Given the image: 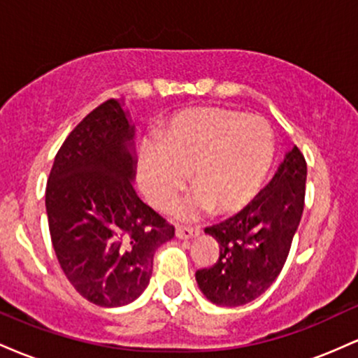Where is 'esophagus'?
Here are the masks:
<instances>
[{"mask_svg": "<svg viewBox=\"0 0 358 358\" xmlns=\"http://www.w3.org/2000/svg\"><path fill=\"white\" fill-rule=\"evenodd\" d=\"M175 234H176V237H180V239H193V237L200 236V229L199 227H183V225H178Z\"/></svg>", "mask_w": 358, "mask_h": 358, "instance_id": "obj_1", "label": "esophagus"}]
</instances>
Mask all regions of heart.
Listing matches in <instances>:
<instances>
[{"mask_svg":"<svg viewBox=\"0 0 358 358\" xmlns=\"http://www.w3.org/2000/svg\"><path fill=\"white\" fill-rule=\"evenodd\" d=\"M273 155V131L262 117L220 108L190 109L163 129L162 145L143 146L139 183L150 202L166 207L192 171L196 190L180 205V215L212 207L231 213L254 199Z\"/></svg>","mask_w":358,"mask_h":358,"instance_id":"obj_1","label":"heart"}]
</instances>
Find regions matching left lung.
<instances>
[{
  "label": "left lung",
  "instance_id": "1",
  "mask_svg": "<svg viewBox=\"0 0 358 358\" xmlns=\"http://www.w3.org/2000/svg\"><path fill=\"white\" fill-rule=\"evenodd\" d=\"M305 185V156L294 146L248 207L205 229L220 245L215 264L195 273L205 298L220 306H242L273 285L301 220Z\"/></svg>",
  "mask_w": 358,
  "mask_h": 358
}]
</instances>
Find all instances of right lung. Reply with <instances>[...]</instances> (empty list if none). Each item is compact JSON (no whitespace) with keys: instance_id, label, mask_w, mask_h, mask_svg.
<instances>
[{"instance_id":"add662e5","label":"right lung","mask_w":358,"mask_h":358,"mask_svg":"<svg viewBox=\"0 0 358 358\" xmlns=\"http://www.w3.org/2000/svg\"><path fill=\"white\" fill-rule=\"evenodd\" d=\"M134 126L109 99L73 127L45 192L48 229L62 271L97 306L134 301L150 282L156 249L175 227L138 196Z\"/></svg>"}]
</instances>
